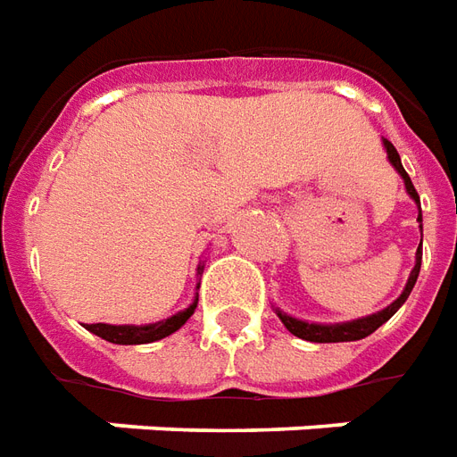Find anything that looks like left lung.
I'll list each match as a JSON object with an SVG mask.
<instances>
[{
    "mask_svg": "<svg viewBox=\"0 0 457 457\" xmlns=\"http://www.w3.org/2000/svg\"><path fill=\"white\" fill-rule=\"evenodd\" d=\"M385 148H387V158L389 162L395 165L402 179H404V187H406V195L411 196L419 206V224H421V202H419V195H416L414 185H411V179L406 175V170L402 168V160H399V153L397 148L392 145V143L385 138ZM419 270H421V243H419V248H416V265L411 270V275L406 279V287L404 292L399 295L395 302L389 306H385L382 312L378 314H370V316H362V319H353V321H345V324H309V321H302V319H295V316L285 314V312H279L275 309V314L279 316V321L287 326L289 334H295L297 338H304V341H312V343H343V341H361L365 336H370L372 331H378L379 326L389 321L392 316L397 314V309L406 302V297L411 295V289L416 285V278H419Z\"/></svg>",
    "mask_w": 457,
    "mask_h": 457,
    "instance_id": "obj_1",
    "label": "left lung"
}]
</instances>
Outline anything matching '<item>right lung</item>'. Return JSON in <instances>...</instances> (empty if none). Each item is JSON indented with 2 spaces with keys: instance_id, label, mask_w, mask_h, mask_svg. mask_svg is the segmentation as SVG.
I'll use <instances>...</instances> for the list:
<instances>
[{
  "instance_id": "1",
  "label": "right lung",
  "mask_w": 457,
  "mask_h": 457,
  "mask_svg": "<svg viewBox=\"0 0 457 457\" xmlns=\"http://www.w3.org/2000/svg\"><path fill=\"white\" fill-rule=\"evenodd\" d=\"M204 265L196 268V275H202ZM196 309V297L195 302L185 309V312H178L170 319H162V321H155V324H143V326H114V324H87V331H92L99 338H104L109 343H119V345H141V343H153L165 338V336L175 334L179 326H185L189 316L195 314Z\"/></svg>"
}]
</instances>
